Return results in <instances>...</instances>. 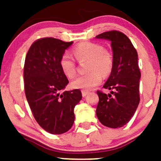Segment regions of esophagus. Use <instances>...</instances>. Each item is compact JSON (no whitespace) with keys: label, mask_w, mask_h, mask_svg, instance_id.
I'll return each instance as SVG.
<instances>
[{"label":"esophagus","mask_w":161,"mask_h":161,"mask_svg":"<svg viewBox=\"0 0 161 161\" xmlns=\"http://www.w3.org/2000/svg\"><path fill=\"white\" fill-rule=\"evenodd\" d=\"M88 92L85 91V90H82V95L83 97H86V96L88 95Z\"/></svg>","instance_id":"1"}]
</instances>
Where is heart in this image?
Wrapping results in <instances>:
<instances>
[{
	"instance_id": "obj_1",
	"label": "heart",
	"mask_w": 161,
	"mask_h": 161,
	"mask_svg": "<svg viewBox=\"0 0 161 161\" xmlns=\"http://www.w3.org/2000/svg\"><path fill=\"white\" fill-rule=\"evenodd\" d=\"M73 53L79 61L88 60L87 70L89 73L79 75L71 82L74 88L89 90L101 82L102 74L107 76L111 73L113 57L108 50L98 43L83 42L77 45L73 49ZM60 69L67 78H73L76 73L75 60L67 53H64L59 60Z\"/></svg>"
}]
</instances>
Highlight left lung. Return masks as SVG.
<instances>
[{"mask_svg":"<svg viewBox=\"0 0 161 161\" xmlns=\"http://www.w3.org/2000/svg\"><path fill=\"white\" fill-rule=\"evenodd\" d=\"M96 38L111 42L114 60L111 73L103 86L111 92L108 95L97 92L96 114L105 126L119 128L129 123L140 101L138 53L128 37L119 31L103 32Z\"/></svg>","mask_w":161,"mask_h":161,"instance_id":"1","label":"left lung"}]
</instances>
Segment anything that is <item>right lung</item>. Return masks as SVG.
I'll list each match as a JSON object with an SVG mask.
<instances>
[{"label":"right lung","instance_id":"right-lung-1","mask_svg":"<svg viewBox=\"0 0 161 161\" xmlns=\"http://www.w3.org/2000/svg\"><path fill=\"white\" fill-rule=\"evenodd\" d=\"M72 44L42 38L33 42L25 57V97L37 123L51 134H62L71 129L74 108L82 99L79 89L60 93L69 81L60 69L59 60Z\"/></svg>","mask_w":161,"mask_h":161}]
</instances>
